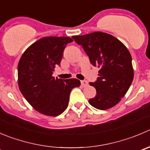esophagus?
Returning <instances> with one entry per match:
<instances>
[{"instance_id":"34e87169","label":"esophagus","mask_w":150,"mask_h":150,"mask_svg":"<svg viewBox=\"0 0 150 150\" xmlns=\"http://www.w3.org/2000/svg\"><path fill=\"white\" fill-rule=\"evenodd\" d=\"M81 85H82V86H86L87 85H88V81H81Z\"/></svg>"}]
</instances>
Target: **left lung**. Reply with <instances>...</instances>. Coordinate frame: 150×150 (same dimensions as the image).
<instances>
[{"label":"left lung","mask_w":150,"mask_h":150,"mask_svg":"<svg viewBox=\"0 0 150 150\" xmlns=\"http://www.w3.org/2000/svg\"><path fill=\"white\" fill-rule=\"evenodd\" d=\"M72 38L83 48L91 64L99 68L97 81L89 83L97 91L88 100L89 104L100 110L115 106L128 91L134 76L129 50L118 39L103 32Z\"/></svg>","instance_id":"1"}]
</instances>
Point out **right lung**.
<instances>
[{
    "instance_id": "1",
    "label": "right lung",
    "mask_w": 150,
    "mask_h": 150,
    "mask_svg": "<svg viewBox=\"0 0 150 150\" xmlns=\"http://www.w3.org/2000/svg\"><path fill=\"white\" fill-rule=\"evenodd\" d=\"M73 40L67 36L44 37L29 46L18 63V86L25 100L40 114L60 115L67 108L69 94L81 85L76 78H55L53 72L60 65L67 45Z\"/></svg>"
}]
</instances>
